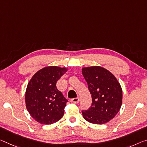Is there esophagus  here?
Returning a JSON list of instances; mask_svg holds the SVG:
<instances>
[{
  "label": "esophagus",
  "mask_w": 147,
  "mask_h": 147,
  "mask_svg": "<svg viewBox=\"0 0 147 147\" xmlns=\"http://www.w3.org/2000/svg\"><path fill=\"white\" fill-rule=\"evenodd\" d=\"M71 101L74 103H76V104L78 103H79V98L78 97H76V98H73V99H72Z\"/></svg>",
  "instance_id": "1"
}]
</instances>
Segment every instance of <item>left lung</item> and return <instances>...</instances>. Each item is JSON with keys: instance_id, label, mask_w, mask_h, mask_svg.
I'll use <instances>...</instances> for the list:
<instances>
[{"instance_id": "1", "label": "left lung", "mask_w": 147, "mask_h": 147, "mask_svg": "<svg viewBox=\"0 0 147 147\" xmlns=\"http://www.w3.org/2000/svg\"><path fill=\"white\" fill-rule=\"evenodd\" d=\"M82 74L92 95V105L82 111L84 119L95 124H103L115 117L122 103V90L115 76L101 67H84Z\"/></svg>"}]
</instances>
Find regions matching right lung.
<instances>
[{
  "label": "right lung",
  "instance_id": "right-lung-1",
  "mask_svg": "<svg viewBox=\"0 0 147 147\" xmlns=\"http://www.w3.org/2000/svg\"><path fill=\"white\" fill-rule=\"evenodd\" d=\"M66 68L46 67L34 74L28 83L25 92V103L28 112L42 124H52L64 115L68 102L57 90V80L67 72Z\"/></svg>",
  "mask_w": 147,
  "mask_h": 147
}]
</instances>
